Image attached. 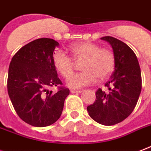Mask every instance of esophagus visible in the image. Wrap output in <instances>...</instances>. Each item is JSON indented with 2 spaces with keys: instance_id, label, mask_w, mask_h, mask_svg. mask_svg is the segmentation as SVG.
Instances as JSON below:
<instances>
[{
  "instance_id": "34e87169",
  "label": "esophagus",
  "mask_w": 151,
  "mask_h": 151,
  "mask_svg": "<svg viewBox=\"0 0 151 151\" xmlns=\"http://www.w3.org/2000/svg\"><path fill=\"white\" fill-rule=\"evenodd\" d=\"M70 92L72 93H81L82 91L81 90H70Z\"/></svg>"
}]
</instances>
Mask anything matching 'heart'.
Returning <instances> with one entry per match:
<instances>
[{
	"label": "heart",
	"mask_w": 151,
	"mask_h": 151,
	"mask_svg": "<svg viewBox=\"0 0 151 151\" xmlns=\"http://www.w3.org/2000/svg\"><path fill=\"white\" fill-rule=\"evenodd\" d=\"M70 52L73 59L62 50H56L53 55V64L55 70L64 78L73 73L74 60L81 62L82 72L71 75L67 80V86L73 88H81L93 84L98 78L104 80L114 70L116 59L114 53L108 48H101L96 43L82 42L72 45Z\"/></svg>",
	"instance_id": "heart-1"
}]
</instances>
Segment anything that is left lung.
<instances>
[{"instance_id": "8db88e82", "label": "left lung", "mask_w": 151, "mask_h": 151, "mask_svg": "<svg viewBox=\"0 0 151 151\" xmlns=\"http://www.w3.org/2000/svg\"><path fill=\"white\" fill-rule=\"evenodd\" d=\"M101 39L112 47L115 70L105 84L109 91L99 88L96 101L87 107V111L96 122L111 126L124 120L133 111L142 89V78L136 55L126 43L111 36Z\"/></svg>"}]
</instances>
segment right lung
Instances as JSON below:
<instances>
[{
    "label": "right lung",
    "mask_w": 151,
    "mask_h": 151,
    "mask_svg": "<svg viewBox=\"0 0 151 151\" xmlns=\"http://www.w3.org/2000/svg\"><path fill=\"white\" fill-rule=\"evenodd\" d=\"M59 43L41 38L27 43L12 58L8 75V93L17 115L34 127H47L59 119L70 94L65 87L52 93L49 87L62 85L53 64Z\"/></svg>",
    "instance_id": "add662e5"
}]
</instances>
